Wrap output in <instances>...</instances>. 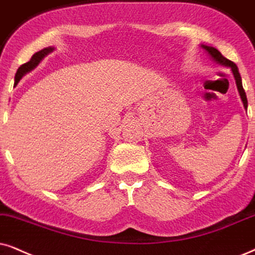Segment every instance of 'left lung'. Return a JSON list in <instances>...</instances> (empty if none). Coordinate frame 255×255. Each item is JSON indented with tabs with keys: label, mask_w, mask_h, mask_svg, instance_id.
Here are the masks:
<instances>
[{
	"label": "left lung",
	"mask_w": 255,
	"mask_h": 255,
	"mask_svg": "<svg viewBox=\"0 0 255 255\" xmlns=\"http://www.w3.org/2000/svg\"><path fill=\"white\" fill-rule=\"evenodd\" d=\"M204 49L207 51L209 54V56L213 59L215 62L220 64V66H224V67H228V68L232 69V73H233L234 75V79H235V83H237V87H238V90H239V94H240V98H241V101H243L244 104V107L245 109L247 111V98H246V93H245L244 90V87H243V82H241V76H240V73H239V69H238L237 64L234 62H232L228 59H226L225 56H222V54L219 51L218 49H215L214 47H208V46H204L202 44L201 46Z\"/></svg>",
	"instance_id": "obj_1"
}]
</instances>
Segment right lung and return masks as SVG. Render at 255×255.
Instances as JSON below:
<instances>
[{
    "label": "right lung",
    "instance_id": "add662e5",
    "mask_svg": "<svg viewBox=\"0 0 255 255\" xmlns=\"http://www.w3.org/2000/svg\"><path fill=\"white\" fill-rule=\"evenodd\" d=\"M53 50H54V47L44 48V49H42L40 51H37V53H35L34 55L31 56V59L29 60L27 63L22 64V66L17 69V72H16V74H15V86L17 85L18 82H20V80L25 75V74L31 72V70H33L34 68H36V67L38 66V63H40L41 61L43 60L44 57H46L49 53H51Z\"/></svg>",
    "mask_w": 255,
    "mask_h": 255
}]
</instances>
